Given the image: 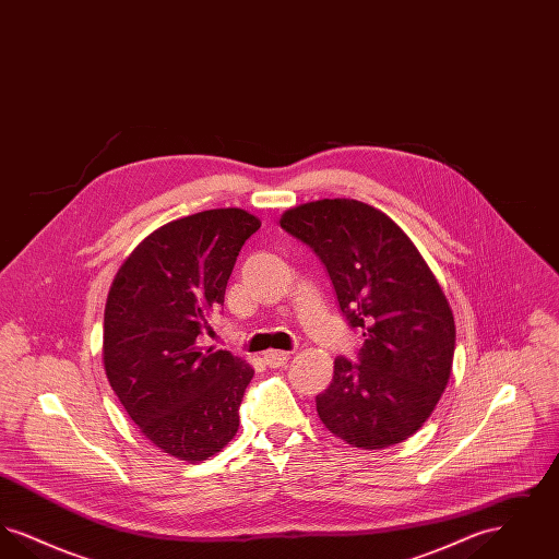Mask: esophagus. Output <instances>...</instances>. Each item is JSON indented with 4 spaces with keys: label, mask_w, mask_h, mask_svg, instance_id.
I'll use <instances>...</instances> for the list:
<instances>
[{
    "label": "esophagus",
    "mask_w": 559,
    "mask_h": 559,
    "mask_svg": "<svg viewBox=\"0 0 559 559\" xmlns=\"http://www.w3.org/2000/svg\"><path fill=\"white\" fill-rule=\"evenodd\" d=\"M264 362L270 369H281L289 362V352H281V349H270L264 354Z\"/></svg>",
    "instance_id": "esophagus-1"
}]
</instances>
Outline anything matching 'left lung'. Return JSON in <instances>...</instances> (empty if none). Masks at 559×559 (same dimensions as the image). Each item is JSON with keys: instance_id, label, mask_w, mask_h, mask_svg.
<instances>
[{"instance_id": "8db88e82", "label": "left lung", "mask_w": 559, "mask_h": 559, "mask_svg": "<svg viewBox=\"0 0 559 559\" xmlns=\"http://www.w3.org/2000/svg\"><path fill=\"white\" fill-rule=\"evenodd\" d=\"M281 228L319 255L347 324L365 337L358 362L335 358L317 396L320 421L367 451L411 438L442 396L454 356V319L433 272L394 219L354 199L293 207Z\"/></svg>"}]
</instances>
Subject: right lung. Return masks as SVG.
Here are the masks:
<instances>
[{"label":"right lung","mask_w":559,"mask_h":559,"mask_svg":"<svg viewBox=\"0 0 559 559\" xmlns=\"http://www.w3.org/2000/svg\"><path fill=\"white\" fill-rule=\"evenodd\" d=\"M260 226L237 207L169 222L133 249L108 292V383L142 436L188 463L222 451L239 429L253 369L197 340L210 331L240 247Z\"/></svg>","instance_id":"obj_1"}]
</instances>
